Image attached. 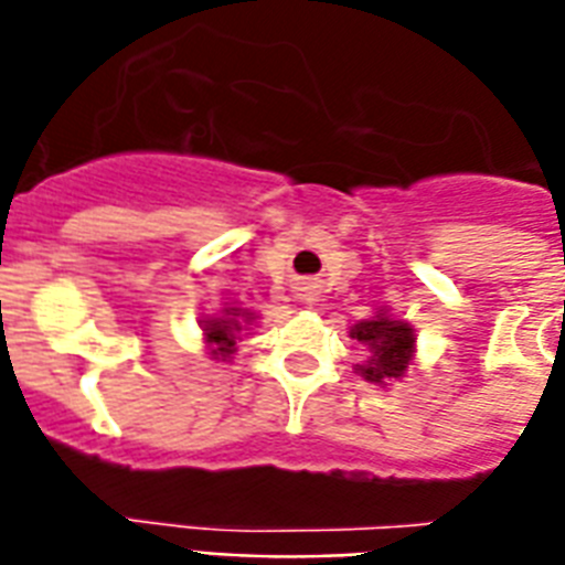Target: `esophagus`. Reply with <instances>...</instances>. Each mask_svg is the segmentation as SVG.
<instances>
[{"mask_svg":"<svg viewBox=\"0 0 565 565\" xmlns=\"http://www.w3.org/2000/svg\"><path fill=\"white\" fill-rule=\"evenodd\" d=\"M305 290H308V287H305Z\"/></svg>","mask_w":565,"mask_h":565,"instance_id":"obj_1","label":"esophagus"}]
</instances>
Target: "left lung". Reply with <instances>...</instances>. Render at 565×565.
<instances>
[{
  "label": "left lung",
  "mask_w": 565,
  "mask_h": 565,
  "mask_svg": "<svg viewBox=\"0 0 565 565\" xmlns=\"http://www.w3.org/2000/svg\"><path fill=\"white\" fill-rule=\"evenodd\" d=\"M352 337H358L363 345H370L372 361L361 366V375L372 384H384L390 377H402L407 363L413 358V328L407 322L390 319L377 313L375 319H363L352 328Z\"/></svg>",
  "instance_id": "obj_1"
}]
</instances>
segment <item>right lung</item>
Instances as JSON below:
<instances>
[{
  "mask_svg": "<svg viewBox=\"0 0 565 565\" xmlns=\"http://www.w3.org/2000/svg\"><path fill=\"white\" fill-rule=\"evenodd\" d=\"M252 319L248 313L237 308H225V317L222 319H207L204 322V337L213 349V358H228L237 349V331H243V322L239 319Z\"/></svg>",
  "mask_w": 565,
  "mask_h": 565,
  "instance_id": "obj_1",
  "label": "right lung"
}]
</instances>
